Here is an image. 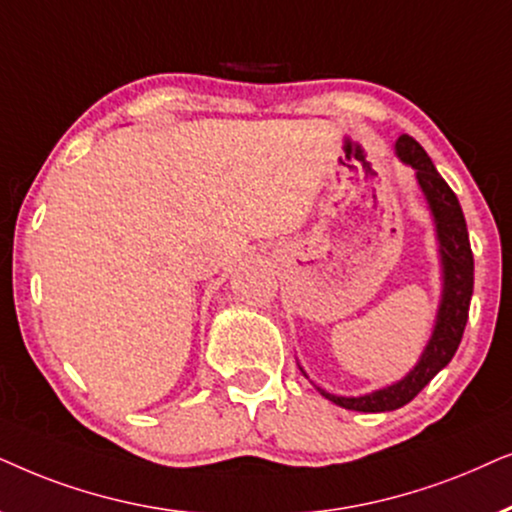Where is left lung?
<instances>
[{"instance_id": "obj_1", "label": "left lung", "mask_w": 512, "mask_h": 512, "mask_svg": "<svg viewBox=\"0 0 512 512\" xmlns=\"http://www.w3.org/2000/svg\"><path fill=\"white\" fill-rule=\"evenodd\" d=\"M395 156L414 168L417 185L421 194H424L428 210H431L442 271L440 304L438 313H435L431 339H428L424 351H421L417 365L400 381H395L391 386L377 388L372 393L351 395V398L327 393L325 388L316 386L320 395H325L330 403L344 407V410L391 412L410 403L414 395L454 358V353L461 344L463 327H466L468 320L470 297H473V252H470L468 229L466 220H463L459 199H456V194L442 180L438 170H435L431 156L410 135H400L395 140Z\"/></svg>"}]
</instances>
